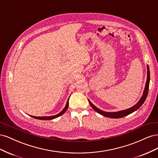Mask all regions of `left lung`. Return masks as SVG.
I'll return each instance as SVG.
<instances>
[{"label":"left lung","instance_id":"1","mask_svg":"<svg viewBox=\"0 0 158 158\" xmlns=\"http://www.w3.org/2000/svg\"><path fill=\"white\" fill-rule=\"evenodd\" d=\"M150 80V69H149V66L147 65V80H146V85L144 88V92H143V94H142V96L141 97V98L140 99V100L138 102V103L136 104H135V106H132V107L128 108L127 109L122 110V111H118L117 112H106V111H103V110H101L100 109L98 108L97 107H95L94 105L89 101V99H88V102L90 104V106H92V107L95 110V111L99 114H101L102 115H103L104 117H109V118H118L124 117L128 115V114L136 111V110L138 109H139L142 106V105L144 103L145 100L147 98V95H148V89H149Z\"/></svg>","mask_w":158,"mask_h":158}]
</instances>
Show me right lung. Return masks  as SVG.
I'll return each instance as SVG.
<instances>
[{"instance_id":"right-lung-1","label":"right lung","mask_w":158,"mask_h":158,"mask_svg":"<svg viewBox=\"0 0 158 158\" xmlns=\"http://www.w3.org/2000/svg\"><path fill=\"white\" fill-rule=\"evenodd\" d=\"M70 98V97H69ZM69 98L67 100V102H66V106L64 107V108L62 110V111L58 113L57 114H55V115H52V116H47V117H35V116H31V115H30V117L34 118H36V119H40V120H52V119H54L55 118H57L59 117V116L62 115V114H63L65 111L67 110L68 107H69Z\"/></svg>"}]
</instances>
